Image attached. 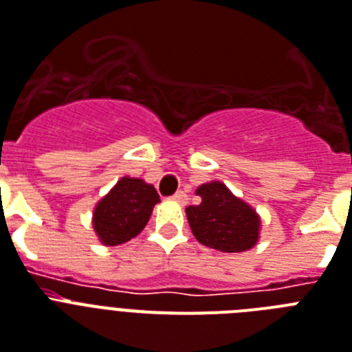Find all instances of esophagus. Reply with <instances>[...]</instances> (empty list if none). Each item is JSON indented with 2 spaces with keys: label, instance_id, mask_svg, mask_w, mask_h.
I'll return each mask as SVG.
<instances>
[{
  "label": "esophagus",
  "instance_id": "1",
  "mask_svg": "<svg viewBox=\"0 0 352 352\" xmlns=\"http://www.w3.org/2000/svg\"><path fill=\"white\" fill-rule=\"evenodd\" d=\"M171 201L179 202V204H184V202L188 201V197H186L184 191H177V193H173V195H171Z\"/></svg>",
  "mask_w": 352,
  "mask_h": 352
}]
</instances>
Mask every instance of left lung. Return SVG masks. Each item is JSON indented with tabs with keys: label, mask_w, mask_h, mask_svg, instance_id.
Returning <instances> with one entry per match:
<instances>
[{
	"label": "left lung",
	"mask_w": 352,
	"mask_h": 352,
	"mask_svg": "<svg viewBox=\"0 0 352 352\" xmlns=\"http://www.w3.org/2000/svg\"><path fill=\"white\" fill-rule=\"evenodd\" d=\"M197 195L202 199L201 204L188 206L186 215L201 244L224 253H241L256 244L258 215L222 182L199 186Z\"/></svg>",
	"instance_id": "1"
}]
</instances>
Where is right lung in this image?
Masks as SVG:
<instances>
[{
	"mask_svg": "<svg viewBox=\"0 0 352 352\" xmlns=\"http://www.w3.org/2000/svg\"><path fill=\"white\" fill-rule=\"evenodd\" d=\"M161 202L151 184L141 179L122 177L94 211V230L104 245H119L131 241L144 230L151 211Z\"/></svg>",
	"mask_w": 352,
	"mask_h": 352,
	"instance_id": "add662e5",
	"label": "right lung"
}]
</instances>
